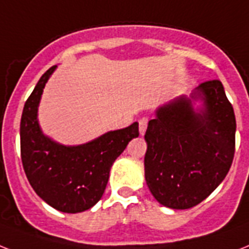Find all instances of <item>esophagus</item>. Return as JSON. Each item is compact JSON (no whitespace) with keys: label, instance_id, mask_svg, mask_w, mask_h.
Segmentation results:
<instances>
[{"label":"esophagus","instance_id":"1","mask_svg":"<svg viewBox=\"0 0 249 249\" xmlns=\"http://www.w3.org/2000/svg\"><path fill=\"white\" fill-rule=\"evenodd\" d=\"M147 125H148V118H142L139 120V133L142 135L145 133Z\"/></svg>","mask_w":249,"mask_h":249}]
</instances>
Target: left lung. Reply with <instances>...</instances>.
<instances>
[{
	"label": "left lung",
	"instance_id": "1",
	"mask_svg": "<svg viewBox=\"0 0 249 249\" xmlns=\"http://www.w3.org/2000/svg\"><path fill=\"white\" fill-rule=\"evenodd\" d=\"M192 99H201L195 110ZM235 115L215 79L201 83L191 98L159 107L144 134V175L161 205L187 210L201 203L225 179L235 152Z\"/></svg>",
	"mask_w": 249,
	"mask_h": 249
}]
</instances>
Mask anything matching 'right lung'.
Masks as SVG:
<instances>
[{"label":"right lung","mask_w":249,"mask_h":249,"mask_svg":"<svg viewBox=\"0 0 249 249\" xmlns=\"http://www.w3.org/2000/svg\"><path fill=\"white\" fill-rule=\"evenodd\" d=\"M56 68L52 66L40 76L24 105L20 123L21 162L30 185L46 203L58 211L76 213L100 201L112 163L139 135L138 123L107 131L86 144L64 145L46 137L38 124V105Z\"/></svg>","instance_id":"add662e5"}]
</instances>
